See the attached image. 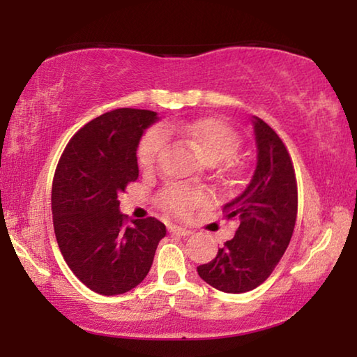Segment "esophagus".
<instances>
[{
	"instance_id": "obj_1",
	"label": "esophagus",
	"mask_w": 357,
	"mask_h": 357,
	"mask_svg": "<svg viewBox=\"0 0 357 357\" xmlns=\"http://www.w3.org/2000/svg\"><path fill=\"white\" fill-rule=\"evenodd\" d=\"M168 229H170L172 234H178V236H190L192 234V229L184 228V227H178V225H172Z\"/></svg>"
}]
</instances>
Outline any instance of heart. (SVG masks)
Returning <instances> with one entry per match:
<instances>
[{"instance_id": "b5f03b06", "label": "heart", "mask_w": 357, "mask_h": 357, "mask_svg": "<svg viewBox=\"0 0 357 357\" xmlns=\"http://www.w3.org/2000/svg\"><path fill=\"white\" fill-rule=\"evenodd\" d=\"M168 134L183 137L189 142L204 160L217 164L231 155L239 146V137L229 126L219 118H203L192 121H172L165 126ZM167 132L164 128H153L142 137L137 149L138 165L143 172H151L157 164L159 154L165 146ZM206 200L200 189L184 184H174L162 192L160 202L164 208L178 215H185Z\"/></svg>"}]
</instances>
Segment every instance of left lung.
<instances>
[{
    "instance_id": "obj_1",
    "label": "left lung",
    "mask_w": 357,
    "mask_h": 357,
    "mask_svg": "<svg viewBox=\"0 0 357 357\" xmlns=\"http://www.w3.org/2000/svg\"><path fill=\"white\" fill-rule=\"evenodd\" d=\"M257 167L244 192L223 206L227 219H238L233 239L217 257L198 266V275L223 293H245L268 279L285 253L298 214L294 168L279 135L252 116Z\"/></svg>"
}]
</instances>
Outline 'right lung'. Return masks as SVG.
<instances>
[{
    "instance_id": "obj_1",
    "label": "right lung",
    "mask_w": 357,
    "mask_h": 357,
    "mask_svg": "<svg viewBox=\"0 0 357 357\" xmlns=\"http://www.w3.org/2000/svg\"><path fill=\"white\" fill-rule=\"evenodd\" d=\"M155 112L116 108L72 137L52 187L55 236L66 263L93 291L116 296L148 275L167 228L154 217L130 220L118 195L138 178L137 149Z\"/></svg>"
}]
</instances>
